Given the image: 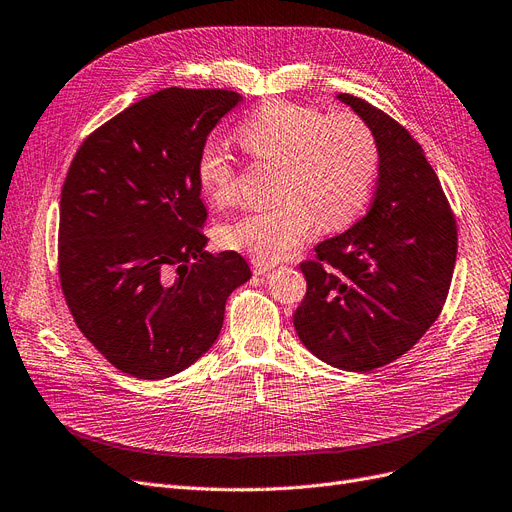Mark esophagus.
<instances>
[{"label":"esophagus","mask_w":512,"mask_h":512,"mask_svg":"<svg viewBox=\"0 0 512 512\" xmlns=\"http://www.w3.org/2000/svg\"><path fill=\"white\" fill-rule=\"evenodd\" d=\"M251 268H253V272H255V274H268L270 270H274V263L253 259V261H251Z\"/></svg>","instance_id":"34e87169"}]
</instances>
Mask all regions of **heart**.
Listing matches in <instances>:
<instances>
[{
	"label": "heart",
	"mask_w": 512,
	"mask_h": 512,
	"mask_svg": "<svg viewBox=\"0 0 512 512\" xmlns=\"http://www.w3.org/2000/svg\"><path fill=\"white\" fill-rule=\"evenodd\" d=\"M253 156L278 160L274 196L266 208H249L223 225L221 240L259 261H278L304 244L318 223L337 230L365 206L380 164L373 130L348 111L325 116L312 105L270 101L238 128ZM196 179L215 202L236 196V170L217 141L196 158Z\"/></svg>",
	"instance_id": "b5f03b06"
}]
</instances>
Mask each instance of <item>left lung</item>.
<instances>
[{"mask_svg": "<svg viewBox=\"0 0 512 512\" xmlns=\"http://www.w3.org/2000/svg\"><path fill=\"white\" fill-rule=\"evenodd\" d=\"M373 130L380 170L369 213L301 263L295 331L331 367L367 373L403 356L439 318L458 253L456 219L422 145L371 103L337 94Z\"/></svg>", "mask_w": 512, "mask_h": 512, "instance_id": "1", "label": "left lung"}]
</instances>
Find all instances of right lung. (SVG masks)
<instances>
[{"label":"right lung","mask_w":512,"mask_h":512,"mask_svg":"<svg viewBox=\"0 0 512 512\" xmlns=\"http://www.w3.org/2000/svg\"><path fill=\"white\" fill-rule=\"evenodd\" d=\"M242 97L164 88L80 145L61 192L59 278L75 325L139 380L175 375L215 344L225 301L251 278L236 251L206 253L196 158Z\"/></svg>","instance_id":"right-lung-1"}]
</instances>
